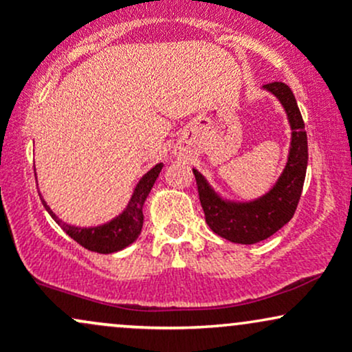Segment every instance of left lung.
I'll list each match as a JSON object with an SVG mask.
<instances>
[{
    "label": "left lung",
    "instance_id": "left-lung-1",
    "mask_svg": "<svg viewBox=\"0 0 352 352\" xmlns=\"http://www.w3.org/2000/svg\"><path fill=\"white\" fill-rule=\"evenodd\" d=\"M263 89L280 100L292 127L288 160L273 187L254 200H230L221 197L210 182L193 168L208 227L233 243H258L292 220L300 201L308 167V137L293 91L285 82L265 84Z\"/></svg>",
    "mask_w": 352,
    "mask_h": 352
}]
</instances>
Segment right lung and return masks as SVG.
Here are the masks:
<instances>
[{"label": "right lung", "instance_id": "1", "mask_svg": "<svg viewBox=\"0 0 352 352\" xmlns=\"http://www.w3.org/2000/svg\"><path fill=\"white\" fill-rule=\"evenodd\" d=\"M164 164H157L152 167L145 175L137 182L134 192H132L131 200H129L127 207L122 210V213L112 218L111 221H106L102 225H96V227H76V225L64 223L60 218L52 212L46 200L43 199L39 193L44 208L47 210L52 220L59 225L64 232L69 235L72 240L78 241L80 246L91 250V252L98 253H116L120 250L127 248L139 238L140 232H142L144 225V204L147 200L148 193L155 184L157 177H159L160 170H162ZM38 182V180H36Z\"/></svg>", "mask_w": 352, "mask_h": 352}]
</instances>
